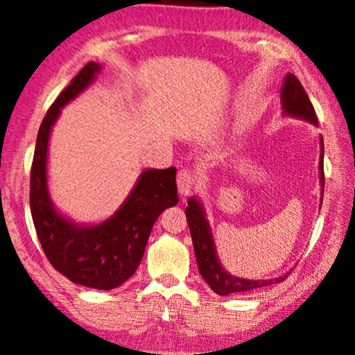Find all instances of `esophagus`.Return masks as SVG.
<instances>
[{
  "label": "esophagus",
  "instance_id": "obj_1",
  "mask_svg": "<svg viewBox=\"0 0 355 355\" xmlns=\"http://www.w3.org/2000/svg\"><path fill=\"white\" fill-rule=\"evenodd\" d=\"M195 187V176L189 170H181L178 173V190L182 200H187L191 190Z\"/></svg>",
  "mask_w": 355,
  "mask_h": 355
}]
</instances>
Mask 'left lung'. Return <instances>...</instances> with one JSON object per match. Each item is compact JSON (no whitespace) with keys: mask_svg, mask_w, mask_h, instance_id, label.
Here are the masks:
<instances>
[{"mask_svg":"<svg viewBox=\"0 0 355 355\" xmlns=\"http://www.w3.org/2000/svg\"><path fill=\"white\" fill-rule=\"evenodd\" d=\"M281 104H282V115L300 118V120L312 123L313 126H318V120H316V114L312 103L307 96L306 90L302 89L300 80L296 79L295 74L287 73L284 78V84L281 89ZM320 184H321V202H322V193H324V170H322V159H324V143H322V137L320 139ZM185 215H187V223L191 234V241H193V250L198 262V270H200L204 281L209 284L216 295L227 296L232 293H241V291H251L256 288L266 287L271 284L282 282L288 272L272 277V279H245L239 276H232L227 272L218 259V252H216L215 240L212 235V229L207 221L206 210L200 198L191 196L189 198V207L185 209Z\"/></svg>","mask_w":355,"mask_h":355,"instance_id":"8db88e82","label":"left lung"}]
</instances>
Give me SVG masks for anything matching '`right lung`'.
<instances>
[{
  "label": "right lung",
  "mask_w": 355,
  "mask_h": 355,
  "mask_svg": "<svg viewBox=\"0 0 355 355\" xmlns=\"http://www.w3.org/2000/svg\"><path fill=\"white\" fill-rule=\"evenodd\" d=\"M101 64L89 62L60 93L40 124L31 168V214L46 254L60 275L89 288L112 290L134 275L149 234L165 209L176 206V168H146L116 212L95 225L78 223L55 209L48 187V143L62 107L95 83Z\"/></svg>",
  "instance_id": "add662e5"
}]
</instances>
